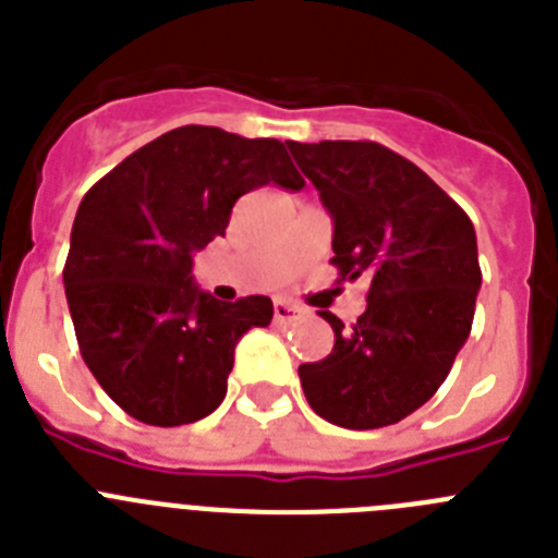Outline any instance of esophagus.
Here are the masks:
<instances>
[{
  "label": "esophagus",
  "instance_id": "1",
  "mask_svg": "<svg viewBox=\"0 0 558 558\" xmlns=\"http://www.w3.org/2000/svg\"><path fill=\"white\" fill-rule=\"evenodd\" d=\"M302 315H304V310L295 307V304H288V302L274 304V322L276 324H293V322H299Z\"/></svg>",
  "mask_w": 558,
  "mask_h": 558
}]
</instances>
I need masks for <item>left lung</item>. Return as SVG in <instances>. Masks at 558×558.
<instances>
[{
	"label": "left lung",
	"mask_w": 558,
	"mask_h": 558,
	"mask_svg": "<svg viewBox=\"0 0 558 558\" xmlns=\"http://www.w3.org/2000/svg\"><path fill=\"white\" fill-rule=\"evenodd\" d=\"M332 218V265L368 279L352 327L322 310L335 347L302 363L304 397L349 430L397 425L445 383L481 290L475 226L427 172L377 142H290Z\"/></svg>",
	"instance_id": "obj_1"
}]
</instances>
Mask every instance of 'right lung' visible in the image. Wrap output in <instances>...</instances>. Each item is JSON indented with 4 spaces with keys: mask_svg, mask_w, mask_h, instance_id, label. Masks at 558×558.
<instances>
[{
    "mask_svg": "<svg viewBox=\"0 0 558 558\" xmlns=\"http://www.w3.org/2000/svg\"><path fill=\"white\" fill-rule=\"evenodd\" d=\"M265 184L304 186L282 142L184 125L81 201L63 288L88 372L128 416L156 427L209 416L236 340L274 318L268 295L218 302L192 276V254L226 234L240 195Z\"/></svg>",
    "mask_w": 558,
    "mask_h": 558,
    "instance_id": "1",
    "label": "right lung"
}]
</instances>
